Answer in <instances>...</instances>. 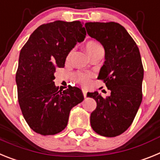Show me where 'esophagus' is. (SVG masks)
<instances>
[{
	"instance_id": "34e87169",
	"label": "esophagus",
	"mask_w": 160,
	"mask_h": 160,
	"mask_svg": "<svg viewBox=\"0 0 160 160\" xmlns=\"http://www.w3.org/2000/svg\"><path fill=\"white\" fill-rule=\"evenodd\" d=\"M82 92H83L84 97H86V96H87V90L85 88H82Z\"/></svg>"
}]
</instances>
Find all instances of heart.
I'll list each match as a JSON object with an SVG mask.
<instances>
[{
	"label": "heart",
	"instance_id": "1",
	"mask_svg": "<svg viewBox=\"0 0 160 160\" xmlns=\"http://www.w3.org/2000/svg\"><path fill=\"white\" fill-rule=\"evenodd\" d=\"M85 51L88 54V56H92L94 54H97L100 51H104L103 47H101L97 42L94 41V40H90L88 41L85 45ZM71 53L69 54L68 56V59L70 58ZM76 80L80 83L81 84H84L86 85L88 84L90 81V79H91V75L90 74H86V73H82V72H79L76 75Z\"/></svg>",
	"mask_w": 160,
	"mask_h": 160
}]
</instances>
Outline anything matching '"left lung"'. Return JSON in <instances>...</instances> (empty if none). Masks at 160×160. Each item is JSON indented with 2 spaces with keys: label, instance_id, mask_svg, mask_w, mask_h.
Returning <instances> with one entry per match:
<instances>
[{
  "label": "left lung",
  "instance_id": "left-lung-1",
  "mask_svg": "<svg viewBox=\"0 0 160 160\" xmlns=\"http://www.w3.org/2000/svg\"><path fill=\"white\" fill-rule=\"evenodd\" d=\"M88 35L105 49L98 79L111 91L103 98L97 92H88L97 108L91 113L92 130L105 137H116L132 124L142 99L143 67L138 46L122 26L116 22H88Z\"/></svg>",
  "mask_w": 160,
  "mask_h": 160
}]
</instances>
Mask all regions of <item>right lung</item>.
<instances>
[{"label": "right lung", "instance_id": "1", "mask_svg": "<svg viewBox=\"0 0 160 160\" xmlns=\"http://www.w3.org/2000/svg\"><path fill=\"white\" fill-rule=\"evenodd\" d=\"M86 35L80 21L41 25L20 51L16 73L18 97L25 120L34 132L53 135L68 125L71 109L82 102L81 90L69 86L62 92L55 85L57 68Z\"/></svg>", "mask_w": 160, "mask_h": 160}]
</instances>
